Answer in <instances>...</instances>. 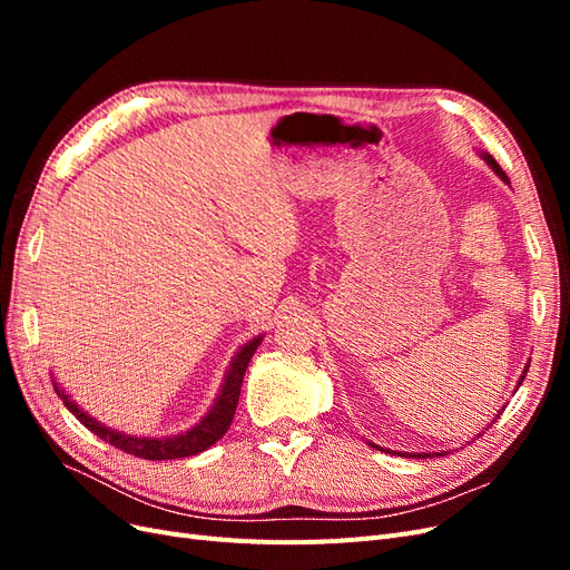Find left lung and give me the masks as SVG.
<instances>
[{
  "label": "left lung",
  "mask_w": 570,
  "mask_h": 570,
  "mask_svg": "<svg viewBox=\"0 0 570 570\" xmlns=\"http://www.w3.org/2000/svg\"><path fill=\"white\" fill-rule=\"evenodd\" d=\"M480 159L485 161V164L494 170V174L499 176V180H504L507 185H511V183H509V178H507V174H504V170L499 168V164L492 159V154H488V151H480ZM528 366H530V361L525 364V368H523V373H521V377H519V385H515V387H521L523 377H525V373H528ZM499 413H502V411H499ZM499 413H497V416H499ZM497 416H494V419H497ZM492 423H494V421H492ZM488 428H490V425H488ZM482 433H485V430H482ZM482 433H480V435H482ZM368 444L373 446V450H381V452H387V454H400V456H406V459H411V456H413V459H428V456H444V454H450V452H430V454H428V452H421V454H411V452H394V450H385V446L375 444V442H368Z\"/></svg>",
  "instance_id": "obj_1"
}]
</instances>
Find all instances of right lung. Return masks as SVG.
Returning a JSON list of instances; mask_svg holds the SVG:
<instances>
[{
  "instance_id": "obj_1",
  "label": "right lung",
  "mask_w": 570,
  "mask_h": 570,
  "mask_svg": "<svg viewBox=\"0 0 570 570\" xmlns=\"http://www.w3.org/2000/svg\"><path fill=\"white\" fill-rule=\"evenodd\" d=\"M264 335H256L249 342H245L243 347H239L230 361V366L223 375V383L220 390L216 394L214 404L209 406V411L204 413L202 421L195 423L185 433L178 435H164V438H147V435H128L124 430H116L109 428L101 421L92 419L88 411H82L73 400L71 394H68L55 377H51V385H55V392L61 396L63 406L73 413V416L88 428L92 430L95 435H99L105 442L114 444L116 450H124L132 456H140V459H149V461H166V459H185V456H195L204 450H209L212 444H216L223 435L228 433V428L233 423L235 416V409H237V400H239V387H243V377L245 371L249 366V361L256 352L258 344H262Z\"/></svg>"
}]
</instances>
